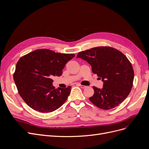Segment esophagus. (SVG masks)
<instances>
[{
  "instance_id": "34e87169",
  "label": "esophagus",
  "mask_w": 149,
  "mask_h": 149,
  "mask_svg": "<svg viewBox=\"0 0 149 149\" xmlns=\"http://www.w3.org/2000/svg\"><path fill=\"white\" fill-rule=\"evenodd\" d=\"M79 86H80L82 88H86V87H87V86H83V85H81V84H79Z\"/></svg>"
}]
</instances>
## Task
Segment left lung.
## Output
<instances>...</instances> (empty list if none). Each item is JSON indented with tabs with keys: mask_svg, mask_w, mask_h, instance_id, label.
Segmentation results:
<instances>
[{
	"mask_svg": "<svg viewBox=\"0 0 149 149\" xmlns=\"http://www.w3.org/2000/svg\"><path fill=\"white\" fill-rule=\"evenodd\" d=\"M80 58L91 65L92 72L104 82L102 89L93 86L94 95L89 98L98 108L110 110L121 104L130 93L134 71L126 56L107 46L97 47L78 53Z\"/></svg>",
	"mask_w": 149,
	"mask_h": 149,
	"instance_id": "left-lung-1",
	"label": "left lung"
}]
</instances>
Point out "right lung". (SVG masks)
I'll list each match as a JSON object with an SVG mask.
<instances>
[{"label":"right lung","mask_w":149,"mask_h":149,"mask_svg":"<svg viewBox=\"0 0 149 149\" xmlns=\"http://www.w3.org/2000/svg\"><path fill=\"white\" fill-rule=\"evenodd\" d=\"M74 56L38 49L19 59L13 79L19 95L30 107L48 113L59 109L66 101L72 87L55 89L52 77L61 76L66 63Z\"/></svg>","instance_id":"1"}]
</instances>
